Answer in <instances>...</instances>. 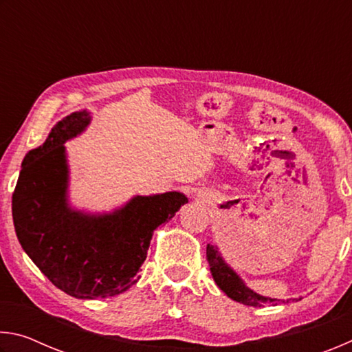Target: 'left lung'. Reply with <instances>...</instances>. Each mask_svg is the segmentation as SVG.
Instances as JSON below:
<instances>
[{"instance_id": "obj_1", "label": "left lung", "mask_w": 352, "mask_h": 352, "mask_svg": "<svg viewBox=\"0 0 352 352\" xmlns=\"http://www.w3.org/2000/svg\"><path fill=\"white\" fill-rule=\"evenodd\" d=\"M206 258L210 262V270L214 281L219 285V289L223 294L237 302H242L245 306L253 307H264V306H278L287 305L290 301H298L300 298H287V300H279V298L259 295L258 292L250 289L245 281L241 278L233 267L223 259L220 248L212 243H208L206 247Z\"/></svg>"}]
</instances>
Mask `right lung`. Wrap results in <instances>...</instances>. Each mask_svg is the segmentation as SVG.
Segmentation results:
<instances>
[{"mask_svg":"<svg viewBox=\"0 0 352 352\" xmlns=\"http://www.w3.org/2000/svg\"><path fill=\"white\" fill-rule=\"evenodd\" d=\"M90 111H74L26 153L12 195L15 233L50 281L74 298L115 296L138 283L153 231L175 216L188 197L178 190L133 195L111 211L91 212L69 200L65 142L85 132Z\"/></svg>","mask_w":352,"mask_h":352,"instance_id":"right-lung-1","label":"right lung"}]
</instances>
